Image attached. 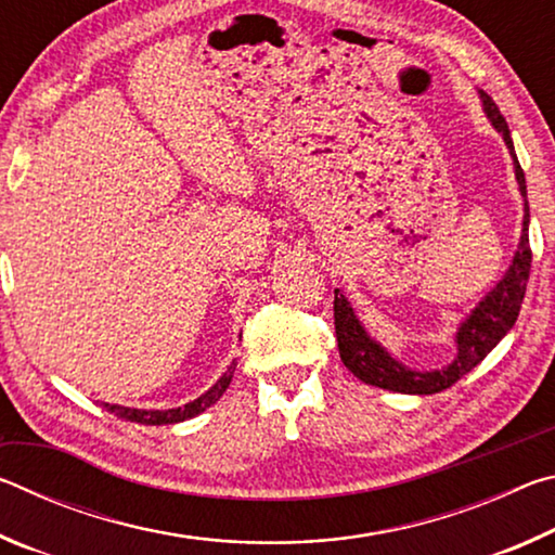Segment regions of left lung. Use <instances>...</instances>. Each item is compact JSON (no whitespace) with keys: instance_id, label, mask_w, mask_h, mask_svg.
<instances>
[{"instance_id":"1","label":"left lung","mask_w":555,"mask_h":555,"mask_svg":"<svg viewBox=\"0 0 555 555\" xmlns=\"http://www.w3.org/2000/svg\"><path fill=\"white\" fill-rule=\"evenodd\" d=\"M480 95L482 109L487 119L492 121V127L500 131L509 156L514 162V176L519 183V193L524 198V220H521V237L516 244L514 259L509 269L504 271V276L496 281L487 294L480 298L473 311H469L463 321H460L455 331V357L453 362H448L446 367L438 370H416L397 360L387 347H384L377 337L367 333V327L362 325L357 318L354 308L343 288H335V337H337V350H340V360L347 370H350L357 379L372 387L399 391V393H438L475 370L487 354H490L502 337L512 331L519 315L521 300L526 294V284H529V271H531V249H529V201H526V178L519 162L514 154V142L509 134V127L502 117L500 107L494 105V100L487 92L477 90Z\"/></svg>"}]
</instances>
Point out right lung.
Returning <instances> with one entry per match:
<instances>
[{
  "mask_svg": "<svg viewBox=\"0 0 555 555\" xmlns=\"http://www.w3.org/2000/svg\"><path fill=\"white\" fill-rule=\"evenodd\" d=\"M234 374V362L228 367V372L212 384V387L201 393L198 399L188 401L185 406L178 409H129V406H119V403H102L109 413H115L117 418L125 421H134V424H144V426H166V424H181V421H188L193 416H198L205 409H210L215 401H218L224 391H228L230 382Z\"/></svg>",
  "mask_w": 555,
  "mask_h": 555,
  "instance_id": "add662e5",
  "label": "right lung"
}]
</instances>
